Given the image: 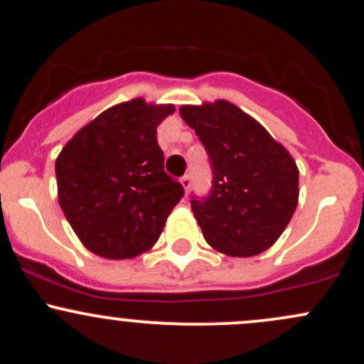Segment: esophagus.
I'll use <instances>...</instances> for the list:
<instances>
[{
    "label": "esophagus",
    "mask_w": 364,
    "mask_h": 364,
    "mask_svg": "<svg viewBox=\"0 0 364 364\" xmlns=\"http://www.w3.org/2000/svg\"><path fill=\"white\" fill-rule=\"evenodd\" d=\"M181 185H183V188H185V192L188 193L190 188H192V176H190V174L183 176V178H181Z\"/></svg>",
    "instance_id": "34e87169"
}]
</instances>
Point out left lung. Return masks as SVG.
I'll list each match as a JSON object with an SVG mask.
<instances>
[{
	"label": "left lung",
	"mask_w": 364,
	"mask_h": 364,
	"mask_svg": "<svg viewBox=\"0 0 364 364\" xmlns=\"http://www.w3.org/2000/svg\"><path fill=\"white\" fill-rule=\"evenodd\" d=\"M179 113L204 144L213 167L211 192L190 200L205 242L239 258L267 251L298 204L293 156L228 101L185 105Z\"/></svg>",
	"instance_id": "left-lung-1"
}]
</instances>
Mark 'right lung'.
Returning <instances> with one entry per match:
<instances>
[{
	"label": "right lung",
	"instance_id": "add662e5",
	"mask_svg": "<svg viewBox=\"0 0 364 364\" xmlns=\"http://www.w3.org/2000/svg\"><path fill=\"white\" fill-rule=\"evenodd\" d=\"M172 105L120 102L80 129L55 160L64 216L94 255L134 258L159 240L185 195L164 171L156 127Z\"/></svg>",
	"mask_w": 364,
	"mask_h": 364
}]
</instances>
